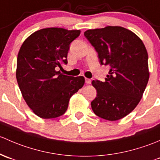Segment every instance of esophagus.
<instances>
[{"label":"esophagus","mask_w":160,"mask_h":160,"mask_svg":"<svg viewBox=\"0 0 160 160\" xmlns=\"http://www.w3.org/2000/svg\"><path fill=\"white\" fill-rule=\"evenodd\" d=\"M92 80L90 78H85V83L86 84H90L91 83Z\"/></svg>","instance_id":"obj_1"}]
</instances>
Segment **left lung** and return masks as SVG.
I'll return each instance as SVG.
<instances>
[{
    "label": "left lung",
    "instance_id": "obj_1",
    "mask_svg": "<svg viewBox=\"0 0 160 160\" xmlns=\"http://www.w3.org/2000/svg\"><path fill=\"white\" fill-rule=\"evenodd\" d=\"M84 35L98 52L102 65L111 68L104 82L92 81L97 91L92 110L108 121L122 118L139 104L149 81L146 47L132 31L119 26L90 29Z\"/></svg>",
    "mask_w": 160,
    "mask_h": 160
}]
</instances>
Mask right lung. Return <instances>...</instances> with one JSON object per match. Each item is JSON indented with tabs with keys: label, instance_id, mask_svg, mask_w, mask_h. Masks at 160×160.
<instances>
[{
	"label": "right lung",
	"instance_id": "1",
	"mask_svg": "<svg viewBox=\"0 0 160 160\" xmlns=\"http://www.w3.org/2000/svg\"><path fill=\"white\" fill-rule=\"evenodd\" d=\"M80 33L60 28L41 29L31 34L20 48L18 84L27 105L40 118L62 116L71 97L85 84L83 76H68L57 71L68 63L70 44Z\"/></svg>",
	"mask_w": 160,
	"mask_h": 160
}]
</instances>
